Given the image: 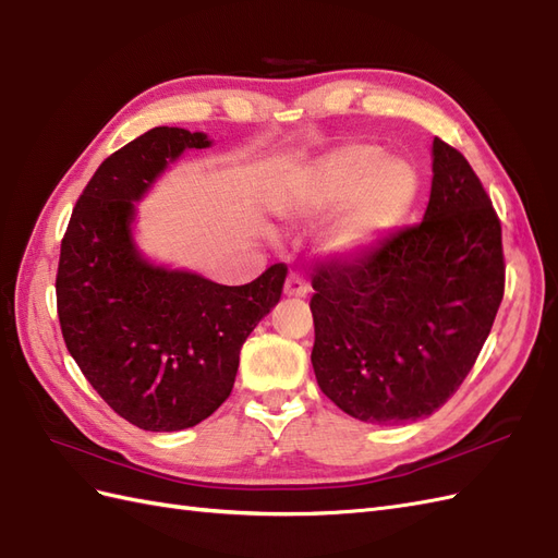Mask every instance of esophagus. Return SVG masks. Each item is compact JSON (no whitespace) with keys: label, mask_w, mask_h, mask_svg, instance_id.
Returning <instances> with one entry per match:
<instances>
[{"label":"esophagus","mask_w":558,"mask_h":558,"mask_svg":"<svg viewBox=\"0 0 558 558\" xmlns=\"http://www.w3.org/2000/svg\"><path fill=\"white\" fill-rule=\"evenodd\" d=\"M282 290H284V296H306L308 284L300 276L290 274L288 280H284V288Z\"/></svg>","instance_id":"obj_1"}]
</instances>
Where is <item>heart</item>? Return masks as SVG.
Masks as SVG:
<instances>
[{"instance_id":"1","label":"heart","mask_w":558,"mask_h":558,"mask_svg":"<svg viewBox=\"0 0 558 558\" xmlns=\"http://www.w3.org/2000/svg\"><path fill=\"white\" fill-rule=\"evenodd\" d=\"M418 187V173L409 161L385 157L368 142H349L280 175L268 202L288 220H311L342 205L320 235L318 252L347 262L371 252L404 223Z\"/></svg>"}]
</instances>
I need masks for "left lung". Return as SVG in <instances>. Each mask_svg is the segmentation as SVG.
Masks as SVG:
<instances>
[{"instance_id":"8db88e82","label":"left lung","mask_w":558,"mask_h":558,"mask_svg":"<svg viewBox=\"0 0 558 558\" xmlns=\"http://www.w3.org/2000/svg\"><path fill=\"white\" fill-rule=\"evenodd\" d=\"M311 284L323 395L373 425L435 413L473 368L504 296L501 226L463 154L435 137L421 223L320 266Z\"/></svg>"}]
</instances>
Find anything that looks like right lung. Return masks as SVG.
Listing matches in <instances>:
<instances>
[{
	"mask_svg": "<svg viewBox=\"0 0 558 558\" xmlns=\"http://www.w3.org/2000/svg\"><path fill=\"white\" fill-rule=\"evenodd\" d=\"M206 133L151 128L104 161L61 242L59 323L75 364L121 418L149 433L185 430L228 399L240 349L280 300L288 268L218 284L140 250L137 202Z\"/></svg>",
	"mask_w": 558,
	"mask_h": 558,
	"instance_id": "add662e5",
	"label": "right lung"
}]
</instances>
